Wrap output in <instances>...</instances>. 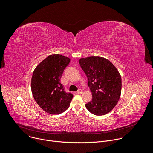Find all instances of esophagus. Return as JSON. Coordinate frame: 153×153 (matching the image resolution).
I'll return each mask as SVG.
<instances>
[{"label": "esophagus", "mask_w": 153, "mask_h": 153, "mask_svg": "<svg viewBox=\"0 0 153 153\" xmlns=\"http://www.w3.org/2000/svg\"><path fill=\"white\" fill-rule=\"evenodd\" d=\"M82 93H83V91H82V90H80V89H79V90L77 91V92H76L77 94H82Z\"/></svg>", "instance_id": "obj_1"}]
</instances>
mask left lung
Masks as SVG:
<instances>
[{
	"label": "left lung",
	"instance_id": "1",
	"mask_svg": "<svg viewBox=\"0 0 153 153\" xmlns=\"http://www.w3.org/2000/svg\"><path fill=\"white\" fill-rule=\"evenodd\" d=\"M79 62L92 93L91 100L85 104L87 110L96 116L110 112L121 94L122 79L119 71L110 61L100 57L82 58Z\"/></svg>",
	"mask_w": 153,
	"mask_h": 153
}]
</instances>
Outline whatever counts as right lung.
Masks as SVG:
<instances>
[{
    "instance_id": "right-lung-1",
    "label": "right lung",
    "mask_w": 153,
    "mask_h": 153,
    "mask_svg": "<svg viewBox=\"0 0 153 153\" xmlns=\"http://www.w3.org/2000/svg\"><path fill=\"white\" fill-rule=\"evenodd\" d=\"M70 59L53 54L35 68L31 79V91L39 106L48 113L60 114L67 110L73 95L65 91L60 80Z\"/></svg>"
}]
</instances>
